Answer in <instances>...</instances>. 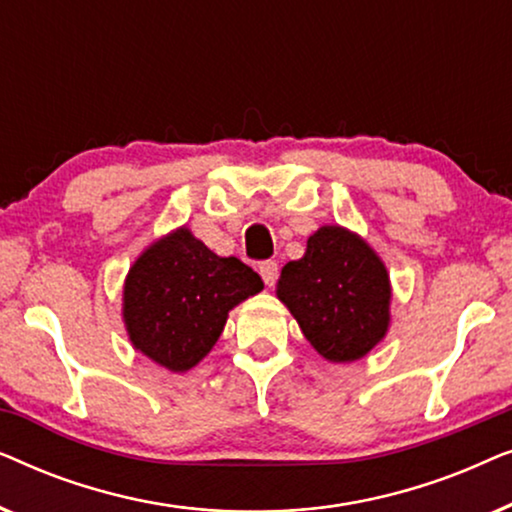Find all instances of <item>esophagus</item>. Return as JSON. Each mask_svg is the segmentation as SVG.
Here are the masks:
<instances>
[{
  "instance_id": "esophagus-1",
  "label": "esophagus",
  "mask_w": 512,
  "mask_h": 512,
  "mask_svg": "<svg viewBox=\"0 0 512 512\" xmlns=\"http://www.w3.org/2000/svg\"><path fill=\"white\" fill-rule=\"evenodd\" d=\"M258 272H261L263 282L268 284V286H272V284L277 282V272H279V268H277L275 261H263V263H258Z\"/></svg>"
}]
</instances>
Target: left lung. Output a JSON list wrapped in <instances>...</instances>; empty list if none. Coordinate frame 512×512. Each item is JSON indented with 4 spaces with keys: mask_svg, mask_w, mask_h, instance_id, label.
<instances>
[{
    "mask_svg": "<svg viewBox=\"0 0 512 512\" xmlns=\"http://www.w3.org/2000/svg\"><path fill=\"white\" fill-rule=\"evenodd\" d=\"M277 298L333 363L363 359L389 331V272L347 228L321 226L307 240L305 256L282 268Z\"/></svg>",
    "mask_w": 512,
    "mask_h": 512,
    "instance_id": "1",
    "label": "left lung"
}]
</instances>
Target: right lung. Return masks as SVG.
<instances>
[{"mask_svg":"<svg viewBox=\"0 0 512 512\" xmlns=\"http://www.w3.org/2000/svg\"><path fill=\"white\" fill-rule=\"evenodd\" d=\"M263 289L240 258L216 256L188 228L153 242L123 286V321L130 342L172 373L205 359L228 312Z\"/></svg>","mask_w":512,"mask_h":512,"instance_id":"1","label":"right lung"}]
</instances>
